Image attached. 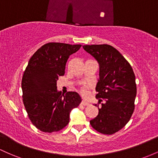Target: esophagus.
Returning <instances> with one entry per match:
<instances>
[{
	"label": "esophagus",
	"instance_id": "1",
	"mask_svg": "<svg viewBox=\"0 0 158 158\" xmlns=\"http://www.w3.org/2000/svg\"><path fill=\"white\" fill-rule=\"evenodd\" d=\"M82 104L83 106H88V104H89V103H88V102L86 101V100H82Z\"/></svg>",
	"mask_w": 158,
	"mask_h": 158
}]
</instances>
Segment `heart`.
<instances>
[{"label": "heart", "mask_w": 158, "mask_h": 158, "mask_svg": "<svg viewBox=\"0 0 158 158\" xmlns=\"http://www.w3.org/2000/svg\"><path fill=\"white\" fill-rule=\"evenodd\" d=\"M82 92L84 94H87V89H86V88H82Z\"/></svg>", "instance_id": "heart-1"}]
</instances>
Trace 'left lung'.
I'll list each match as a JSON object with an SVG mask.
<instances>
[{
  "label": "left lung",
  "mask_w": 158,
  "mask_h": 158,
  "mask_svg": "<svg viewBox=\"0 0 158 158\" xmlns=\"http://www.w3.org/2000/svg\"><path fill=\"white\" fill-rule=\"evenodd\" d=\"M83 48L100 65L96 98L98 103L103 102L98 116L90 124L99 133L113 134L127 124L134 111L135 74L129 62L110 45H85Z\"/></svg>",
  "instance_id": "obj_1"
}]
</instances>
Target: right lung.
<instances>
[{
  "mask_svg": "<svg viewBox=\"0 0 158 158\" xmlns=\"http://www.w3.org/2000/svg\"><path fill=\"white\" fill-rule=\"evenodd\" d=\"M81 46L48 43L29 60L22 79V100L31 123L40 131L57 132L65 127L70 111L82 101L78 93L68 91L63 96L57 91V80L64 75L67 59Z\"/></svg>",
  "mask_w": 158,
  "mask_h": 158,
  "instance_id": "right-lung-1",
  "label": "right lung"
}]
</instances>
